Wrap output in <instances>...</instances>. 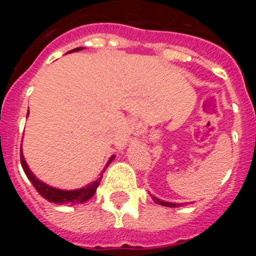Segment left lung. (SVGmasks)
Instances as JSON below:
<instances>
[{"label": "left lung", "instance_id": "8db88e82", "mask_svg": "<svg viewBox=\"0 0 256 256\" xmlns=\"http://www.w3.org/2000/svg\"><path fill=\"white\" fill-rule=\"evenodd\" d=\"M154 201H155L156 204H160V205H164V206H169V208H176L178 206V205H176L174 202H166V201H162V200H159L158 198H155V196H152Z\"/></svg>", "mask_w": 256, "mask_h": 256}]
</instances>
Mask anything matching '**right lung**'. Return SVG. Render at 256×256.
<instances>
[{"label":"right lung","instance_id":"right-lung-1","mask_svg":"<svg viewBox=\"0 0 256 256\" xmlns=\"http://www.w3.org/2000/svg\"><path fill=\"white\" fill-rule=\"evenodd\" d=\"M79 50H82V47H78V48H74L69 52H74V51H79ZM29 112V110H28ZM115 158V155H112L110 159H108V164H106L105 169L108 168V165L112 162V159ZM20 162H22V166L26 172V177L29 178V180L32 182V184L34 186V188L37 190V192L40 194V196L46 200H48L50 202H55V204H78V202H84V201L90 200L92 196L94 195V192H96L97 187L100 184L101 178L102 176H100V178H97L96 180L91 182L90 184H87L83 188L79 190H73V191H65V190H60V188H55V187H51L46 183H44L42 180H38L34 174L32 173L30 169L28 168V165H26V159H24V156H22V148H20ZM105 169L102 170V173L105 172Z\"/></svg>","mask_w":256,"mask_h":256}]
</instances>
